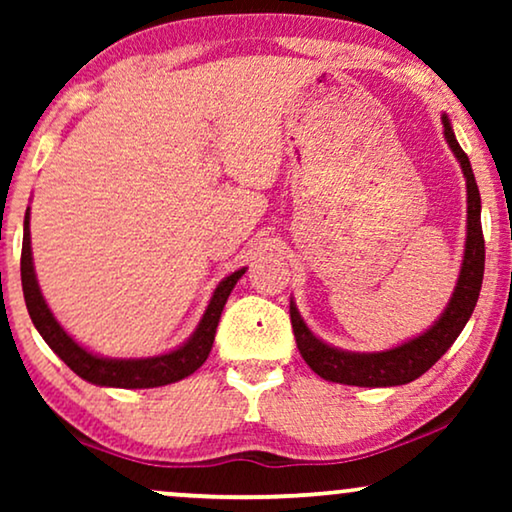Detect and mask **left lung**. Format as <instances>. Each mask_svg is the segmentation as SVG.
<instances>
[{"label": "left lung", "instance_id": "left-lung-1", "mask_svg": "<svg viewBox=\"0 0 512 512\" xmlns=\"http://www.w3.org/2000/svg\"><path fill=\"white\" fill-rule=\"evenodd\" d=\"M445 139L450 144L454 158L459 160L461 172L466 179V247L464 261H461L459 279L454 286L452 298L440 314L438 321H433L431 328H426L422 335L408 342H401L398 347L384 349V352H345L328 342L319 340L300 317L296 303L291 300V326L296 335V345L303 354L307 366L319 377L328 382L352 384V387H398L408 384L424 375L464 331L466 321L471 319L478 303L482 275H485V237H482L480 223V191L475 184L471 160L461 149L457 137H454L450 118L443 114Z\"/></svg>", "mask_w": 512, "mask_h": 512}]
</instances>
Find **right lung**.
<instances>
[{
	"instance_id": "right-lung-1",
	"label": "right lung",
	"mask_w": 512,
	"mask_h": 512,
	"mask_svg": "<svg viewBox=\"0 0 512 512\" xmlns=\"http://www.w3.org/2000/svg\"><path fill=\"white\" fill-rule=\"evenodd\" d=\"M247 268L235 270L233 275L221 279L219 286L214 289V296L209 298V305L205 314H202L198 328H195L191 338L181 342L172 352L146 356V359H109V356H100L88 352L81 347L65 328L58 324L53 317L51 307L46 305L44 296H41L37 272H34L32 263V247H30V207L25 212V226H23V254H20V279H23V293L25 305L30 312V319L34 328H37L46 345L74 370L81 380L97 387H121V389H151V387H165V384L179 382L184 377L193 375L202 363L207 361L209 352H212L216 326H219L223 305L235 289L237 279H240Z\"/></svg>"
}]
</instances>
